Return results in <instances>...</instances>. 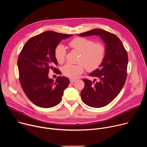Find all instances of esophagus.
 <instances>
[{"label": "esophagus", "mask_w": 147, "mask_h": 147, "mask_svg": "<svg viewBox=\"0 0 147 147\" xmlns=\"http://www.w3.org/2000/svg\"><path fill=\"white\" fill-rule=\"evenodd\" d=\"M70 82H71V83H73V82H74L75 81V80H74V79L70 78Z\"/></svg>", "instance_id": "1"}]
</instances>
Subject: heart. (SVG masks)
Returning <instances> with one entry per match:
<instances>
[{"label": "heart", "instance_id": "obj_1", "mask_svg": "<svg viewBox=\"0 0 147 147\" xmlns=\"http://www.w3.org/2000/svg\"><path fill=\"white\" fill-rule=\"evenodd\" d=\"M73 49L80 53L78 65L66 64L62 69V73L66 77L74 78L81 74L84 66L88 71L95 70L102 63L106 55L105 46L100 43H94V41L83 37H76L69 44ZM66 55L65 47L57 45L54 51L55 59L59 63H63Z\"/></svg>", "mask_w": 147, "mask_h": 147}]
</instances>
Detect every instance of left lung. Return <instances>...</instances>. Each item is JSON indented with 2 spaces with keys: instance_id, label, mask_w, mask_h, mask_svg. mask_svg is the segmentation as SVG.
<instances>
[{
  "instance_id": "8db88e82",
  "label": "left lung",
  "mask_w": 147,
  "mask_h": 147,
  "mask_svg": "<svg viewBox=\"0 0 147 147\" xmlns=\"http://www.w3.org/2000/svg\"><path fill=\"white\" fill-rule=\"evenodd\" d=\"M79 35H98L105 44L106 55L103 61L98 69L89 74L96 77L98 81L94 83V81L82 79L85 86L81 92L82 100L87 105L103 107L118 95L124 85L127 78V52L119 38L105 30L96 28Z\"/></svg>"
}]
</instances>
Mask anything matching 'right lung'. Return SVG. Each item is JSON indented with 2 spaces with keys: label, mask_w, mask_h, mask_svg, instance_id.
Returning <instances> with one entry per match:
<instances>
[{
  "label": "right lung",
  "mask_w": 147,
  "mask_h": 147,
  "mask_svg": "<svg viewBox=\"0 0 147 147\" xmlns=\"http://www.w3.org/2000/svg\"><path fill=\"white\" fill-rule=\"evenodd\" d=\"M72 35L47 31L31 38L20 53L17 65L19 80L24 93L35 105L49 108L61 100L70 81L59 76L55 81L48 77L50 69L57 74L54 51L61 39Z\"/></svg>",
  "instance_id": "right-lung-1"
}]
</instances>
